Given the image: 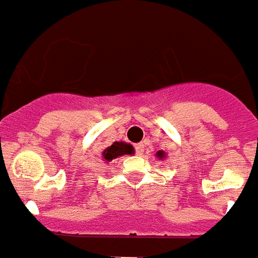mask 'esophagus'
I'll return each instance as SVG.
<instances>
[{
	"label": "esophagus",
	"mask_w": 258,
	"mask_h": 258,
	"mask_svg": "<svg viewBox=\"0 0 258 258\" xmlns=\"http://www.w3.org/2000/svg\"><path fill=\"white\" fill-rule=\"evenodd\" d=\"M135 149H136V154L141 156V154L144 153V144H137V145L135 146Z\"/></svg>",
	"instance_id": "1"
}]
</instances>
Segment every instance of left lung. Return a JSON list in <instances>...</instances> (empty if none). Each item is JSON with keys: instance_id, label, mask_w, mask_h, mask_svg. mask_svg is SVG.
<instances>
[{"instance_id": "obj_1", "label": "left lung", "mask_w": 258, "mask_h": 258, "mask_svg": "<svg viewBox=\"0 0 258 258\" xmlns=\"http://www.w3.org/2000/svg\"><path fill=\"white\" fill-rule=\"evenodd\" d=\"M157 157L164 158V157H165V153H164V152H161V150H160V152H157Z\"/></svg>"}]
</instances>
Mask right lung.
Segmentation results:
<instances>
[{
    "label": "right lung",
    "instance_id": "add662e5",
    "mask_svg": "<svg viewBox=\"0 0 258 258\" xmlns=\"http://www.w3.org/2000/svg\"><path fill=\"white\" fill-rule=\"evenodd\" d=\"M135 153L133 146L126 142H113L112 146H109L108 149L104 150V158L106 161H112L114 158L123 156V154H132Z\"/></svg>",
    "mask_w": 258,
    "mask_h": 258
}]
</instances>
